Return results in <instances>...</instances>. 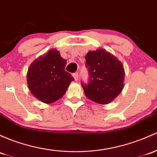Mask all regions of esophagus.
I'll return each mask as SVG.
<instances>
[{
	"label": "esophagus",
	"mask_w": 157,
	"mask_h": 157,
	"mask_svg": "<svg viewBox=\"0 0 157 157\" xmlns=\"http://www.w3.org/2000/svg\"><path fill=\"white\" fill-rule=\"evenodd\" d=\"M73 77H74V78H75V81H77V80H78V73H75V74H74Z\"/></svg>",
	"instance_id": "1"
}]
</instances>
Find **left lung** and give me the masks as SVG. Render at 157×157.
Masks as SVG:
<instances>
[{"label":"left lung","mask_w":157,"mask_h":157,"mask_svg":"<svg viewBox=\"0 0 157 157\" xmlns=\"http://www.w3.org/2000/svg\"><path fill=\"white\" fill-rule=\"evenodd\" d=\"M86 61L90 82L88 85L82 84L85 95L98 104L112 102L124 86L125 72L122 63L103 48L89 51L86 55Z\"/></svg>","instance_id":"left-lung-1"}]
</instances>
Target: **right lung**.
I'll list each match as a JSON object with an SVG mask.
<instances>
[{
  "label": "right lung",
  "instance_id": "add662e5",
  "mask_svg": "<svg viewBox=\"0 0 157 157\" xmlns=\"http://www.w3.org/2000/svg\"><path fill=\"white\" fill-rule=\"evenodd\" d=\"M65 65L66 60L56 49L34 60L27 74V86L33 95L44 104H51L63 97L74 80L65 70Z\"/></svg>",
  "mask_w": 157,
  "mask_h": 157
}]
</instances>
